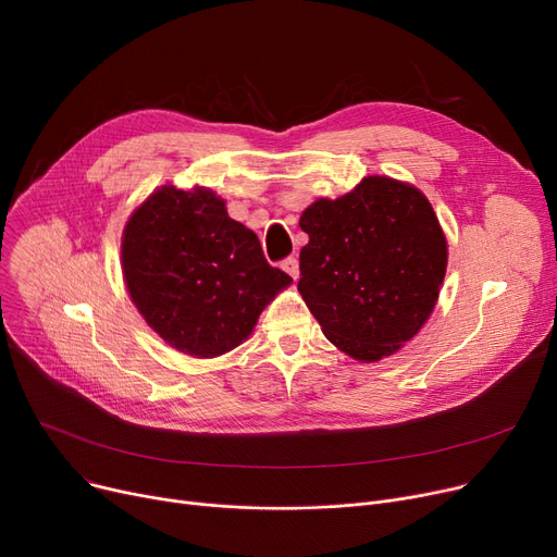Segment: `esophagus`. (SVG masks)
<instances>
[{
	"label": "esophagus",
	"instance_id": "34e87169",
	"mask_svg": "<svg viewBox=\"0 0 557 557\" xmlns=\"http://www.w3.org/2000/svg\"><path fill=\"white\" fill-rule=\"evenodd\" d=\"M282 269H284L290 277L298 280V275H300V263H298L296 257H286V259L282 261Z\"/></svg>",
	"mask_w": 557,
	"mask_h": 557
}]
</instances>
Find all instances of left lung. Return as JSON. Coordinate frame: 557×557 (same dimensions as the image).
Instances as JSON below:
<instances>
[{
  "label": "left lung",
  "mask_w": 557,
  "mask_h": 557,
  "mask_svg": "<svg viewBox=\"0 0 557 557\" xmlns=\"http://www.w3.org/2000/svg\"><path fill=\"white\" fill-rule=\"evenodd\" d=\"M298 290L323 334L357 361H379L431 315L447 271V239L424 194L370 175L302 212Z\"/></svg>",
  "instance_id": "obj_1"
}]
</instances>
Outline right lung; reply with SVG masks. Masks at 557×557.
<instances>
[{
	"mask_svg": "<svg viewBox=\"0 0 557 557\" xmlns=\"http://www.w3.org/2000/svg\"><path fill=\"white\" fill-rule=\"evenodd\" d=\"M128 294L171 347L210 359L250 336L290 280L271 267L257 234L227 216L210 189L153 191L124 227Z\"/></svg>",
	"mask_w": 557,
	"mask_h": 557,
	"instance_id": "obj_1",
	"label": "right lung"
}]
</instances>
